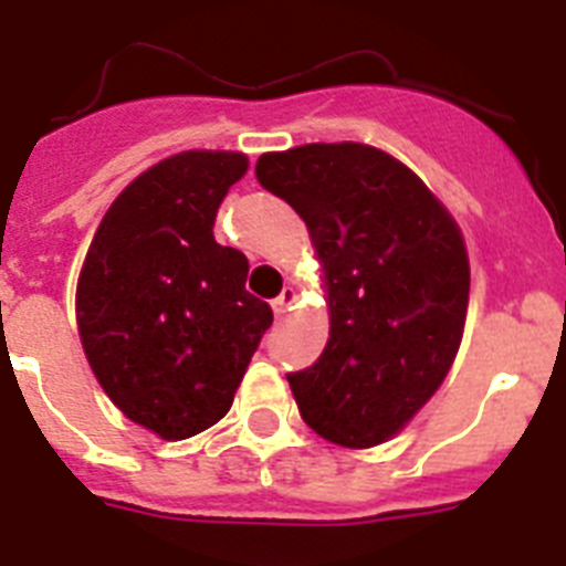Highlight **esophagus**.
<instances>
[{
	"label": "esophagus",
	"mask_w": 566,
	"mask_h": 566,
	"mask_svg": "<svg viewBox=\"0 0 566 566\" xmlns=\"http://www.w3.org/2000/svg\"><path fill=\"white\" fill-rule=\"evenodd\" d=\"M293 302H296V291H293V287H284V291L273 298V313H275V316L282 319L284 313H287L293 307Z\"/></svg>",
	"instance_id": "34e87169"
}]
</instances>
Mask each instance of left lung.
Here are the masks:
<instances>
[{"mask_svg": "<svg viewBox=\"0 0 566 566\" xmlns=\"http://www.w3.org/2000/svg\"><path fill=\"white\" fill-rule=\"evenodd\" d=\"M255 178L305 221L327 279L325 350L287 374L298 415L331 443H386L458 354L469 305L458 224L408 166L365 144L270 151Z\"/></svg>", "mask_w": 566, "mask_h": 566, "instance_id": "obj_1", "label": "left lung"}]
</instances>
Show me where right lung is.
I'll use <instances>...</instances> for the list:
<instances>
[{
	"label": "right lung",
	"mask_w": 566,
	"mask_h": 566,
	"mask_svg": "<svg viewBox=\"0 0 566 566\" xmlns=\"http://www.w3.org/2000/svg\"><path fill=\"white\" fill-rule=\"evenodd\" d=\"M241 151H180L117 195L77 284V325L103 391L164 440H187L230 411L273 325L244 291V253L212 235L241 175Z\"/></svg>",
	"instance_id": "right-lung-1"
}]
</instances>
